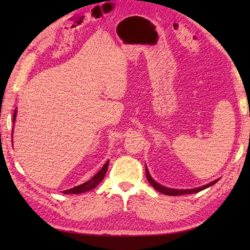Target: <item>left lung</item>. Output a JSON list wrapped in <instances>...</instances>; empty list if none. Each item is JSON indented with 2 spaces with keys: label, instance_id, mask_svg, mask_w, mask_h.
<instances>
[{
  "label": "left lung",
  "instance_id": "1",
  "mask_svg": "<svg viewBox=\"0 0 250 250\" xmlns=\"http://www.w3.org/2000/svg\"><path fill=\"white\" fill-rule=\"evenodd\" d=\"M146 176H147V179L149 181V184L152 186L156 191H158L160 193H163L165 195H169V196H180V195H186V194H193V193H198L202 190H204V188H208V187H211L213 185H215L217 181L220 179L218 178L214 181H211V183L208 184V185H204L202 187H199V188H187V190H178V188H168V187H165V186H162L161 184L156 183V181L152 178V176L150 175V173L148 171V168L146 166Z\"/></svg>",
  "mask_w": 250,
  "mask_h": 250
}]
</instances>
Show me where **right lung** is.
I'll use <instances>...</instances> for the list:
<instances>
[{
  "mask_svg": "<svg viewBox=\"0 0 250 250\" xmlns=\"http://www.w3.org/2000/svg\"><path fill=\"white\" fill-rule=\"evenodd\" d=\"M17 112H18V109L14 110V113H13V124H14V122H16ZM12 134H13V129H12ZM12 137H13V135H12ZM108 164H109V161H107L106 163H105V165L101 168V170L98 172L96 175H94L92 178H90L89 180H87L86 183L82 184V185H79L77 187H74L72 188H69V190L63 191L62 193L63 194H80V193H84V192H88L90 190H93L94 188H96L103 180L105 174H106V172H107Z\"/></svg>",
  "mask_w": 250,
  "mask_h": 250,
  "instance_id": "1",
  "label": "right lung"
}]
</instances>
